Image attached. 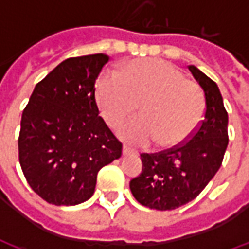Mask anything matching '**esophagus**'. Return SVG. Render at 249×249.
I'll return each instance as SVG.
<instances>
[{
	"label": "esophagus",
	"mask_w": 249,
	"mask_h": 249,
	"mask_svg": "<svg viewBox=\"0 0 249 249\" xmlns=\"http://www.w3.org/2000/svg\"><path fill=\"white\" fill-rule=\"evenodd\" d=\"M123 153H124V155H135V153H137V152L133 151V149L129 148L128 145H124L123 146Z\"/></svg>",
	"instance_id": "1"
}]
</instances>
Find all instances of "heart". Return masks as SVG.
I'll list each match as a JSON object with an SVG mask.
<instances>
[{"mask_svg": "<svg viewBox=\"0 0 249 249\" xmlns=\"http://www.w3.org/2000/svg\"><path fill=\"white\" fill-rule=\"evenodd\" d=\"M96 97L110 125L133 113L140 103L141 116L117 129L120 137L133 145H149L153 141L160 148L181 145L197 129L205 112L200 87L164 60L128 62L123 73L103 71Z\"/></svg>", "mask_w": 249, "mask_h": 249, "instance_id": "obj_1", "label": "heart"}]
</instances>
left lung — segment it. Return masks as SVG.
Listing matches in <instances>:
<instances>
[{"instance_id":"obj_1","label":"left lung","mask_w":249,"mask_h":249,"mask_svg":"<svg viewBox=\"0 0 249 249\" xmlns=\"http://www.w3.org/2000/svg\"><path fill=\"white\" fill-rule=\"evenodd\" d=\"M188 68L204 90V120L185 144L142 153V171L129 183L136 200L157 211L176 209L197 197L219 171L228 145V113L219 87L196 66Z\"/></svg>"}]
</instances>
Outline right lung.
<instances>
[{"label":"right lung","instance_id":"1","mask_svg":"<svg viewBox=\"0 0 249 249\" xmlns=\"http://www.w3.org/2000/svg\"><path fill=\"white\" fill-rule=\"evenodd\" d=\"M109 57H71L36 85L25 107L18 159L30 188L54 205L92 197L97 173L119 159L120 142L98 116L96 80Z\"/></svg>","mask_w":249,"mask_h":249}]
</instances>
